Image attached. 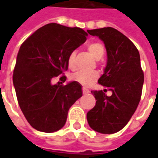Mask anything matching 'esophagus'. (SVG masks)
I'll return each instance as SVG.
<instances>
[{
	"mask_svg": "<svg viewBox=\"0 0 158 158\" xmlns=\"http://www.w3.org/2000/svg\"><path fill=\"white\" fill-rule=\"evenodd\" d=\"M89 89H87L86 88H83V94H84V95H87V94H89Z\"/></svg>",
	"mask_w": 158,
	"mask_h": 158,
	"instance_id": "1",
	"label": "esophagus"
}]
</instances>
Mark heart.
I'll list each match as a JSON object with an SVG mask.
<instances>
[{"label": "heart", "mask_w": 158, "mask_h": 158, "mask_svg": "<svg viewBox=\"0 0 158 158\" xmlns=\"http://www.w3.org/2000/svg\"><path fill=\"white\" fill-rule=\"evenodd\" d=\"M88 50L93 57L96 60H99L103 56L105 49L102 44L100 42H93L88 45ZM74 58H75V52H72L68 57V65L70 69H73L74 66ZM98 78L97 72H85V71H78L73 73L70 79L73 81L79 83L83 86H89L94 81H96Z\"/></svg>", "instance_id": "1"}]
</instances>
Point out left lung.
Listing matches in <instances>:
<instances>
[{"label":"left lung","instance_id":"left-lung-1","mask_svg":"<svg viewBox=\"0 0 158 158\" xmlns=\"http://www.w3.org/2000/svg\"><path fill=\"white\" fill-rule=\"evenodd\" d=\"M87 32L99 37L105 45L106 65L98 83L113 93L107 97L102 90L91 91L96 102L87 113V121L96 132L114 134L128 123L140 101L144 73L139 53L130 40L113 28Z\"/></svg>","mask_w":158,"mask_h":158}]
</instances>
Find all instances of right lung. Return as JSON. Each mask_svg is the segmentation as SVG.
<instances>
[{"instance_id": "right-lung-1", "label": "right lung", "mask_w": 158, "mask_h": 158, "mask_svg": "<svg viewBox=\"0 0 158 158\" xmlns=\"http://www.w3.org/2000/svg\"><path fill=\"white\" fill-rule=\"evenodd\" d=\"M84 29L48 23L37 29L20 46L12 76L19 106L34 129L52 133L65 125L69 108L82 96L75 81L53 85L68 70L69 54L85 43Z\"/></svg>"}]
</instances>
